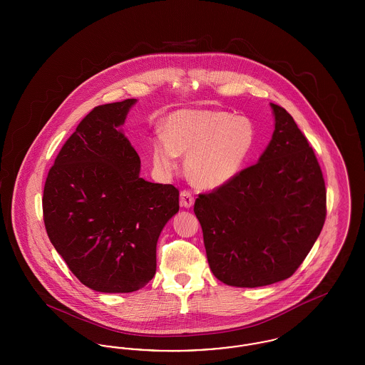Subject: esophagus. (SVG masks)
Here are the masks:
<instances>
[{
  "label": "esophagus",
  "mask_w": 365,
  "mask_h": 365,
  "mask_svg": "<svg viewBox=\"0 0 365 365\" xmlns=\"http://www.w3.org/2000/svg\"><path fill=\"white\" fill-rule=\"evenodd\" d=\"M194 204V195L189 190L180 191V205L183 208H191Z\"/></svg>",
  "instance_id": "1"
}]
</instances>
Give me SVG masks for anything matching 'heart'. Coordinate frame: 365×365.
Wrapping results in <instances>:
<instances>
[{"label": "heart", "mask_w": 365, "mask_h": 365, "mask_svg": "<svg viewBox=\"0 0 365 365\" xmlns=\"http://www.w3.org/2000/svg\"><path fill=\"white\" fill-rule=\"evenodd\" d=\"M256 145L255 124L217 109H182L164 123L152 142V160L170 173L176 156H186L185 173L200 189H217L242 171Z\"/></svg>", "instance_id": "1"}]
</instances>
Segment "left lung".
<instances>
[{"instance_id":"8db88e82","label":"left lung","mask_w":365,"mask_h":365,"mask_svg":"<svg viewBox=\"0 0 365 365\" xmlns=\"http://www.w3.org/2000/svg\"><path fill=\"white\" fill-rule=\"evenodd\" d=\"M271 108L275 130L259 161L194 202L209 267L228 286L290 278L326 220V185L314 152L292 115Z\"/></svg>"}]
</instances>
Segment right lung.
Returning <instances> with one entry per match:
<instances>
[{
  "label": "right lung",
  "mask_w": 365,
  "mask_h": 365,
  "mask_svg": "<svg viewBox=\"0 0 365 365\" xmlns=\"http://www.w3.org/2000/svg\"><path fill=\"white\" fill-rule=\"evenodd\" d=\"M135 103L96 106L58 152L43 189L51 242L71 272L101 293H131L152 280L157 240L179 210V190L139 176L138 153L119 130Z\"/></svg>",
  "instance_id": "add662e5"
}]
</instances>
